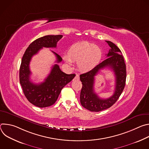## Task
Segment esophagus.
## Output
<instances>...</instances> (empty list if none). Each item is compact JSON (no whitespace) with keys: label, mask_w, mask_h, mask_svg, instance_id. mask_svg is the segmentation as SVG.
<instances>
[{"label":"esophagus","mask_w":149,"mask_h":149,"mask_svg":"<svg viewBox=\"0 0 149 149\" xmlns=\"http://www.w3.org/2000/svg\"><path fill=\"white\" fill-rule=\"evenodd\" d=\"M79 79V75H76V76L75 77V78H74V79H75V80H78V79Z\"/></svg>","instance_id":"obj_1"}]
</instances>
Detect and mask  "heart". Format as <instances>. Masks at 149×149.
Masks as SVG:
<instances>
[{"instance_id": "heart-1", "label": "heart", "mask_w": 149, "mask_h": 149, "mask_svg": "<svg viewBox=\"0 0 149 149\" xmlns=\"http://www.w3.org/2000/svg\"><path fill=\"white\" fill-rule=\"evenodd\" d=\"M67 57L65 61L68 65H71L72 62H77L81 70L88 71L98 65L102 57V52L93 44L86 41L80 42L70 47Z\"/></svg>"}]
</instances>
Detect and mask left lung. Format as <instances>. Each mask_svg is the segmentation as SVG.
I'll list each match as a JSON object with an SVG mask.
<instances>
[{
	"mask_svg": "<svg viewBox=\"0 0 149 149\" xmlns=\"http://www.w3.org/2000/svg\"><path fill=\"white\" fill-rule=\"evenodd\" d=\"M105 41L110 47L108 54L105 55L107 58L91 71L79 75L82 84L80 94L81 104L85 109L93 112L101 111L111 107L120 97L125 84L126 67L122 52L113 42ZM104 68H109L113 70L116 82L113 95L109 99H102L95 93L93 84L95 76Z\"/></svg>",
	"mask_w": 149,
	"mask_h": 149,
	"instance_id": "left-lung-1",
	"label": "left lung"
}]
</instances>
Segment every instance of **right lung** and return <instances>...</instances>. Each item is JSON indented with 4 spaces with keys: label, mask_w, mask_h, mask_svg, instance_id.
Instances as JSON below:
<instances>
[{
    "label": "right lung",
    "mask_w": 149,
    "mask_h": 149,
    "mask_svg": "<svg viewBox=\"0 0 149 149\" xmlns=\"http://www.w3.org/2000/svg\"><path fill=\"white\" fill-rule=\"evenodd\" d=\"M62 35H47L39 38L29 45L22 59L19 70V81L23 92L27 100L33 105L40 108L53 105L62 90L66 85L72 80L75 74H67L63 72L58 64H55L50 74L43 82L36 84L30 79L31 72L29 63L32 57L43 47L56 48L57 42ZM56 57V62L62 61V58L52 51Z\"/></svg>",
    "instance_id": "obj_1"
}]
</instances>
